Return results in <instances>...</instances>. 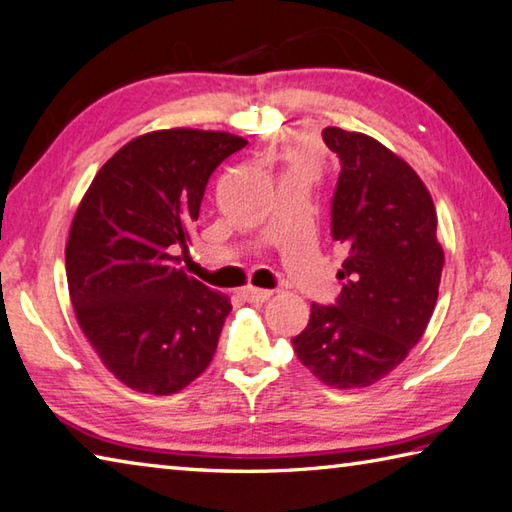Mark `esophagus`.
<instances>
[{
	"label": "esophagus",
	"mask_w": 512,
	"mask_h": 512,
	"mask_svg": "<svg viewBox=\"0 0 512 512\" xmlns=\"http://www.w3.org/2000/svg\"><path fill=\"white\" fill-rule=\"evenodd\" d=\"M240 296H243L247 303H265L272 298V292H269V289H258V287H243L240 289Z\"/></svg>",
	"instance_id": "esophagus-1"
}]
</instances>
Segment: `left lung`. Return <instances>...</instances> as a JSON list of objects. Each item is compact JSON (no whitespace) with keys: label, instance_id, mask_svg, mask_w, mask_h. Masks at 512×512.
I'll list each match as a JSON object with an SVG mask.
<instances>
[{"label":"left lung","instance_id":"obj_1","mask_svg":"<svg viewBox=\"0 0 512 512\" xmlns=\"http://www.w3.org/2000/svg\"><path fill=\"white\" fill-rule=\"evenodd\" d=\"M323 140L341 158L332 236L347 252L336 274L343 289L334 307L312 303L292 345L330 388H368L406 361L435 312L437 209L417 171L379 140L339 127Z\"/></svg>","mask_w":512,"mask_h":512}]
</instances>
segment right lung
I'll return each instance as SVG.
<instances>
[{
    "mask_svg": "<svg viewBox=\"0 0 512 512\" xmlns=\"http://www.w3.org/2000/svg\"><path fill=\"white\" fill-rule=\"evenodd\" d=\"M247 144L225 131L162 129L104 162L66 240V281L86 341L115 379L167 397L216 354L227 294L187 276L171 252L187 247L205 187Z\"/></svg>",
    "mask_w": 512,
    "mask_h": 512,
    "instance_id": "add662e5",
    "label": "right lung"
}]
</instances>
